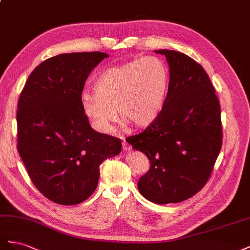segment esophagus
<instances>
[{
	"label": "esophagus",
	"instance_id": "esophagus-1",
	"mask_svg": "<svg viewBox=\"0 0 250 250\" xmlns=\"http://www.w3.org/2000/svg\"><path fill=\"white\" fill-rule=\"evenodd\" d=\"M123 148H124V151H131V148H132V146H130V144H127L126 141H124L123 142Z\"/></svg>",
	"mask_w": 250,
	"mask_h": 250
}]
</instances>
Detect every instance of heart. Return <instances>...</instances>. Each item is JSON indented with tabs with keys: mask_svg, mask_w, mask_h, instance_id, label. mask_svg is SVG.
Returning a JSON list of instances; mask_svg holds the SVG:
<instances>
[{
	"mask_svg": "<svg viewBox=\"0 0 250 250\" xmlns=\"http://www.w3.org/2000/svg\"><path fill=\"white\" fill-rule=\"evenodd\" d=\"M168 84L166 63L147 56L104 70L94 82V93H83L81 105L99 133H111L118 118L134 127H146L162 111Z\"/></svg>",
	"mask_w": 250,
	"mask_h": 250,
	"instance_id": "heart-1",
	"label": "heart"
}]
</instances>
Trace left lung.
<instances>
[{"instance_id":"1","label":"left lung","mask_w":250,"mask_h":250,"mask_svg":"<svg viewBox=\"0 0 250 250\" xmlns=\"http://www.w3.org/2000/svg\"><path fill=\"white\" fill-rule=\"evenodd\" d=\"M155 52L169 67L166 103L153 124L126 141L151 163L138 181L140 194L157 204L178 203L209 179L222 146L220 103L200 63L174 50Z\"/></svg>"}]
</instances>
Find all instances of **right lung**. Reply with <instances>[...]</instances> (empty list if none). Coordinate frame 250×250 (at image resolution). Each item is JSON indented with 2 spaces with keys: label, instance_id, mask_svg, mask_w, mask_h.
I'll use <instances>...</instances> for the list:
<instances>
[{
  "label": "right lung",
  "instance_id": "add662e5",
  "mask_svg": "<svg viewBox=\"0 0 250 250\" xmlns=\"http://www.w3.org/2000/svg\"><path fill=\"white\" fill-rule=\"evenodd\" d=\"M104 52L53 56L35 68L18 103V152L34 187L49 200L75 205L93 194L99 166L121 151V140L89 124L81 97Z\"/></svg>",
  "mask_w": 250,
  "mask_h": 250
}]
</instances>
